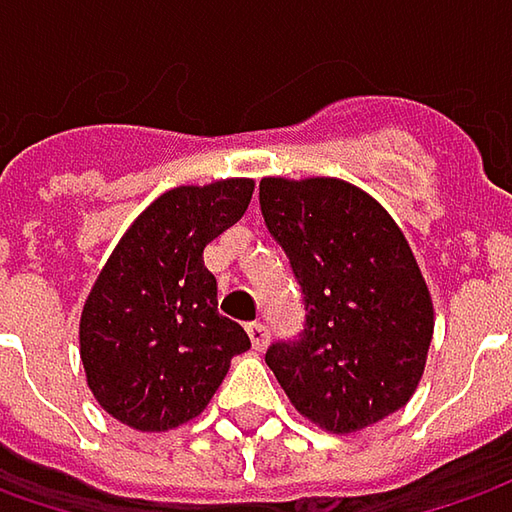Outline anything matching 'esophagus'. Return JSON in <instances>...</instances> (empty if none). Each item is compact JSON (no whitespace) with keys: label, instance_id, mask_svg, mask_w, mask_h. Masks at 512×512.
I'll list each match as a JSON object with an SVG mask.
<instances>
[{"label":"esophagus","instance_id":"esophagus-1","mask_svg":"<svg viewBox=\"0 0 512 512\" xmlns=\"http://www.w3.org/2000/svg\"><path fill=\"white\" fill-rule=\"evenodd\" d=\"M247 333H250V342L256 350H265L267 342H270V333H267L265 322H250L247 325Z\"/></svg>","mask_w":512,"mask_h":512}]
</instances>
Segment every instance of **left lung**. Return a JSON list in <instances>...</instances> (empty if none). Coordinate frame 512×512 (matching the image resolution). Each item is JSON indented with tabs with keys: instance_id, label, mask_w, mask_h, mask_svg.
I'll use <instances>...</instances> for the list:
<instances>
[{
	"instance_id": "8db88e82",
	"label": "left lung",
	"mask_w": 512,
	"mask_h": 512,
	"mask_svg": "<svg viewBox=\"0 0 512 512\" xmlns=\"http://www.w3.org/2000/svg\"><path fill=\"white\" fill-rule=\"evenodd\" d=\"M259 205L305 302V330L265 353L287 399L330 433L396 413L433 339V302L399 225L364 190L325 176H267Z\"/></svg>"
}]
</instances>
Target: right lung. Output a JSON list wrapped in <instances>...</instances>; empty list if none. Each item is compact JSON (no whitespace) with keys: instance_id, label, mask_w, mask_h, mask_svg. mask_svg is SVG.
<instances>
[{"instance_id":"1","label":"right lung","mask_w":512,"mask_h":512,"mask_svg":"<svg viewBox=\"0 0 512 512\" xmlns=\"http://www.w3.org/2000/svg\"><path fill=\"white\" fill-rule=\"evenodd\" d=\"M253 179L173 187L136 216L90 290L79 353L113 419L159 433L199 416L250 347L219 313L205 247L245 216Z\"/></svg>"}]
</instances>
